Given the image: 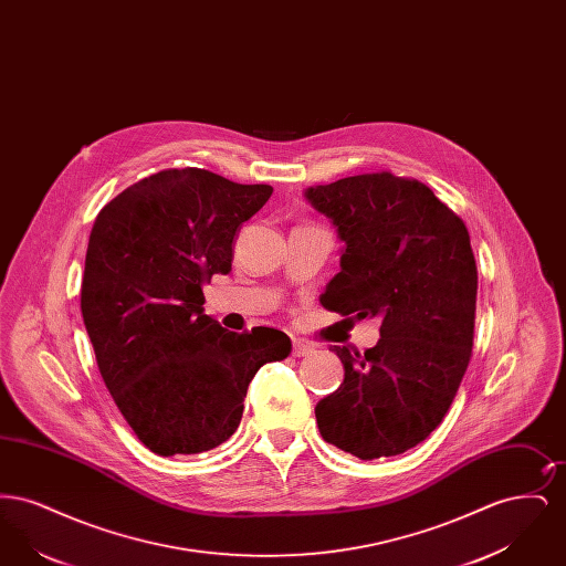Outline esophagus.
I'll use <instances>...</instances> for the list:
<instances>
[{"instance_id": "34e87169", "label": "esophagus", "mask_w": 566, "mask_h": 566, "mask_svg": "<svg viewBox=\"0 0 566 566\" xmlns=\"http://www.w3.org/2000/svg\"><path fill=\"white\" fill-rule=\"evenodd\" d=\"M314 352V348L310 346V344H305V342H301V339H295L293 342V356L296 358H301V356H310Z\"/></svg>"}]
</instances>
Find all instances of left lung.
Listing matches in <instances>:
<instances>
[{"label":"left lung","mask_w":566,"mask_h":566,"mask_svg":"<svg viewBox=\"0 0 566 566\" xmlns=\"http://www.w3.org/2000/svg\"><path fill=\"white\" fill-rule=\"evenodd\" d=\"M305 199L346 243L321 303L381 318L365 354L333 346L346 376L316 405L318 429L360 460L403 454L441 424L471 360L478 268L469 231L427 185L390 171L310 187Z\"/></svg>","instance_id":"1"}]
</instances>
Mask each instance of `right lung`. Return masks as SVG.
<instances>
[{
  "label": "right lung",
  "instance_id": "obj_1",
  "mask_svg": "<svg viewBox=\"0 0 566 566\" xmlns=\"http://www.w3.org/2000/svg\"><path fill=\"white\" fill-rule=\"evenodd\" d=\"M199 167L165 169L95 218L81 310L99 374L137 439L159 457L208 452L238 431L254 374L291 354L286 333L222 328L203 284L229 273L233 238L271 197Z\"/></svg>",
  "mask_w": 566,
  "mask_h": 566
}]
</instances>
